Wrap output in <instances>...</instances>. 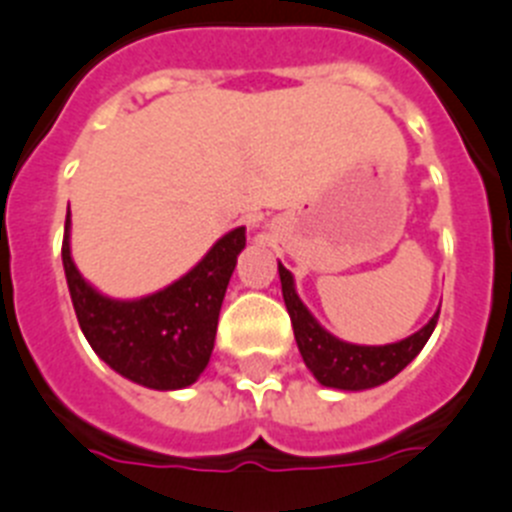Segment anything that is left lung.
I'll return each instance as SVG.
<instances>
[{"instance_id": "obj_1", "label": "left lung", "mask_w": 512, "mask_h": 512, "mask_svg": "<svg viewBox=\"0 0 512 512\" xmlns=\"http://www.w3.org/2000/svg\"><path fill=\"white\" fill-rule=\"evenodd\" d=\"M278 273H281L283 301H286V309L291 314L293 335H296L301 358H304L306 368L314 373V379L322 386L361 391L386 384L425 348V342H428L435 324H438V314H435L415 335H410L407 340L391 342V345L342 342L324 330L322 324L311 317L309 309L301 304V299L296 296V288H293V275L283 268L281 262H278Z\"/></svg>"}]
</instances>
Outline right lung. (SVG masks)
Instances as JSON below:
<instances>
[{
  "mask_svg": "<svg viewBox=\"0 0 512 512\" xmlns=\"http://www.w3.org/2000/svg\"><path fill=\"white\" fill-rule=\"evenodd\" d=\"M66 213L64 260L71 304L79 327L102 361L126 379L149 389L170 391L193 384L208 366L221 301L244 250V226L213 244L188 275L136 301L108 299L97 293L71 260Z\"/></svg>",
  "mask_w": 512,
  "mask_h": 512,
  "instance_id": "obj_1",
  "label": "right lung"
}]
</instances>
